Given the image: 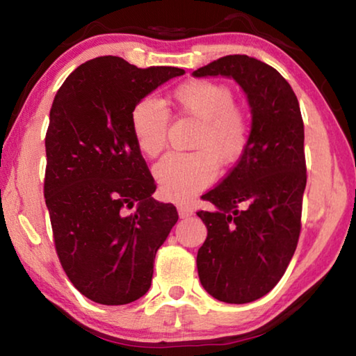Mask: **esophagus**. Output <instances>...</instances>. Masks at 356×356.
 <instances>
[{
    "label": "esophagus",
    "mask_w": 356,
    "mask_h": 356,
    "mask_svg": "<svg viewBox=\"0 0 356 356\" xmlns=\"http://www.w3.org/2000/svg\"><path fill=\"white\" fill-rule=\"evenodd\" d=\"M177 212L180 218H188V216L193 215V209L190 206H186V204H179Z\"/></svg>",
    "instance_id": "obj_1"
}]
</instances>
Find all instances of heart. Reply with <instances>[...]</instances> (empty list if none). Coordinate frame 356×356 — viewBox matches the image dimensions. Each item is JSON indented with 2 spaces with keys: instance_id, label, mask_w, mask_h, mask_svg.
<instances>
[{
  "instance_id": "1",
  "label": "heart",
  "mask_w": 356,
  "mask_h": 356,
  "mask_svg": "<svg viewBox=\"0 0 356 356\" xmlns=\"http://www.w3.org/2000/svg\"><path fill=\"white\" fill-rule=\"evenodd\" d=\"M172 100L185 114L200 120L193 147L195 152H171L154 166L161 196L186 201L215 179L220 163L240 159L248 144L250 125L245 113L236 106V95L225 84L195 80L180 84ZM170 114L155 97L138 100L130 113V127L138 149L155 156L166 143Z\"/></svg>"
}]
</instances>
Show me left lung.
<instances>
[{
  "label": "left lung",
  "mask_w": 356,
  "mask_h": 356,
  "mask_svg": "<svg viewBox=\"0 0 356 356\" xmlns=\"http://www.w3.org/2000/svg\"><path fill=\"white\" fill-rule=\"evenodd\" d=\"M193 76L232 78L248 99L246 149L202 196L215 210L197 212L207 238L196 264L201 284L213 298L250 303L278 284L298 243L306 186L300 105L278 70L246 55L222 56Z\"/></svg>",
  "instance_id": "8db88e82"
}]
</instances>
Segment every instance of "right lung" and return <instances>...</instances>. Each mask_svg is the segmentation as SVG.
Instances as JSON below:
<instances>
[{
    "label": "right lung",
    "instance_id": "add662e5",
    "mask_svg": "<svg viewBox=\"0 0 356 356\" xmlns=\"http://www.w3.org/2000/svg\"><path fill=\"white\" fill-rule=\"evenodd\" d=\"M177 67L138 69L118 56L81 64L53 100L45 136L44 196L56 252L72 284L100 305L149 291L156 250L179 220L155 201L130 113Z\"/></svg>",
    "mask_w": 356,
    "mask_h": 356
}]
</instances>
